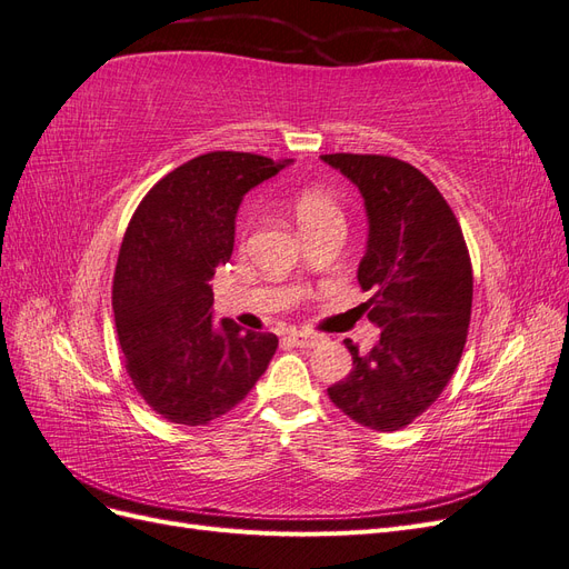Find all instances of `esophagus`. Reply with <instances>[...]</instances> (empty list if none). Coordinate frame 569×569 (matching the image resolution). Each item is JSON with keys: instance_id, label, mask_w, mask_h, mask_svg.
Segmentation results:
<instances>
[{"instance_id": "34e87169", "label": "esophagus", "mask_w": 569, "mask_h": 569, "mask_svg": "<svg viewBox=\"0 0 569 569\" xmlns=\"http://www.w3.org/2000/svg\"><path fill=\"white\" fill-rule=\"evenodd\" d=\"M287 339L295 343V347H299V349H311V347H316V343L320 341V337L308 335V332H299V330H289Z\"/></svg>"}]
</instances>
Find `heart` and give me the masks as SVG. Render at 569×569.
I'll return each mask as SVG.
<instances>
[{
    "instance_id": "1",
    "label": "heart",
    "mask_w": 569,
    "mask_h": 569,
    "mask_svg": "<svg viewBox=\"0 0 569 569\" xmlns=\"http://www.w3.org/2000/svg\"><path fill=\"white\" fill-rule=\"evenodd\" d=\"M291 211H295V218L301 230L320 226V222H327V220H341L337 201L330 197V192H325L320 187L301 189V192L295 197V201H291Z\"/></svg>"
}]
</instances>
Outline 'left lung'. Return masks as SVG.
I'll list each match as a JSON object with an SVG mask.
<instances>
[{
	"label": "left lung",
	"instance_id": "8db88e82",
	"mask_svg": "<svg viewBox=\"0 0 569 569\" xmlns=\"http://www.w3.org/2000/svg\"><path fill=\"white\" fill-rule=\"evenodd\" d=\"M325 163L363 194L368 249L360 303L382 330L380 343L353 358L347 380L327 389L353 422L396 432L432 406L453 377L472 313V263L458 218L416 166L380 153H325Z\"/></svg>",
	"mask_w": 569,
	"mask_h": 569
}]
</instances>
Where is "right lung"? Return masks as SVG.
Masks as SVG:
<instances>
[{
  "mask_svg": "<svg viewBox=\"0 0 569 569\" xmlns=\"http://www.w3.org/2000/svg\"><path fill=\"white\" fill-rule=\"evenodd\" d=\"M289 161L211 151L153 184L126 230L113 274V318L134 389L161 418L197 427L226 416L278 351L270 332L213 325L211 278L234 247L251 187Z\"/></svg>",
  "mask_w": 569,
  "mask_h": 569,
  "instance_id": "1",
  "label": "right lung"
}]
</instances>
